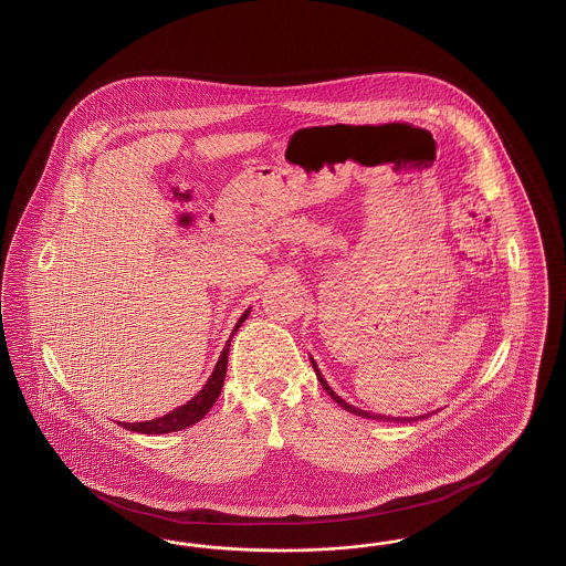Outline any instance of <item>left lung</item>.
<instances>
[{"mask_svg": "<svg viewBox=\"0 0 566 566\" xmlns=\"http://www.w3.org/2000/svg\"><path fill=\"white\" fill-rule=\"evenodd\" d=\"M312 366H314V370H316L317 381L322 384V387L326 389V394L339 405L340 408H345L347 412H354V415H358V417H364V419H377V421H400V423H405V421H419V419H426L428 415H421V417H405V419H398V417H385V415H375V412H368V410H360V408L352 407V405H347L340 396H337L328 384L324 381V377H322V373H319V368H317V364L312 360Z\"/></svg>", "mask_w": 566, "mask_h": 566, "instance_id": "left-lung-1", "label": "left lung"}]
</instances>
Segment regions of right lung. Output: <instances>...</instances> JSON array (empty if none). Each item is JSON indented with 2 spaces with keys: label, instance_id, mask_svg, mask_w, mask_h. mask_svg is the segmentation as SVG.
<instances>
[{
  "label": "right lung",
  "instance_id": "right-lung-1",
  "mask_svg": "<svg viewBox=\"0 0 566 566\" xmlns=\"http://www.w3.org/2000/svg\"><path fill=\"white\" fill-rule=\"evenodd\" d=\"M249 314L250 310H247V312L242 314V317H240L238 324H235V328H233V333L242 326V322L249 317ZM233 333H231V337H233ZM231 337L227 339L226 347H223V352H221V356H219V363L214 366L212 375L208 377V381H206L202 389L198 391V396H193L187 405L175 408V410H170L168 415H164V417H159V419H154V421H140V423H124V421H119V426H122L124 430L138 431V433H170V431L185 430V428L198 423L203 415L212 408V405L217 402V398H219V394H221V389H223L227 373V356H229Z\"/></svg>",
  "mask_w": 566,
  "mask_h": 566
}]
</instances>
